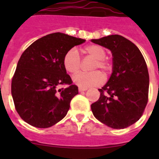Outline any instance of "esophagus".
<instances>
[{"label": "esophagus", "mask_w": 159, "mask_h": 159, "mask_svg": "<svg viewBox=\"0 0 159 159\" xmlns=\"http://www.w3.org/2000/svg\"><path fill=\"white\" fill-rule=\"evenodd\" d=\"M87 88H84V87H79L78 88V91H79L80 92H85V91H87Z\"/></svg>", "instance_id": "obj_1"}]
</instances>
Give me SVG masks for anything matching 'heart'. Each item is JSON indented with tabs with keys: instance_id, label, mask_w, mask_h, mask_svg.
Returning <instances> with one entry per match:
<instances>
[{
	"instance_id": "obj_1",
	"label": "heart",
	"mask_w": 159,
	"mask_h": 159,
	"mask_svg": "<svg viewBox=\"0 0 159 159\" xmlns=\"http://www.w3.org/2000/svg\"><path fill=\"white\" fill-rule=\"evenodd\" d=\"M82 53L96 59V62L92 67V71L97 68H101L106 73H110L112 71V62L106 57V50L102 46L91 44L85 47L82 49ZM62 64L65 70L71 74H76L79 72L82 62L79 53L75 48H72L65 53L62 59ZM72 80L78 87L87 88L102 84L105 81V77L99 71H95L92 72H80L74 76Z\"/></svg>"
}]
</instances>
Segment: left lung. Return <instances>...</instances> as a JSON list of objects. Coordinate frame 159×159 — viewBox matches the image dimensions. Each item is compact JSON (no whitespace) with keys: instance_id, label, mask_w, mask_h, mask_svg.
I'll use <instances>...</instances> for the list:
<instances>
[{"instance_id":"left-lung-1","label":"left lung","mask_w":159,"mask_h":159,"mask_svg":"<svg viewBox=\"0 0 159 159\" xmlns=\"http://www.w3.org/2000/svg\"><path fill=\"white\" fill-rule=\"evenodd\" d=\"M92 42L109 48L113 72L99 89L100 98L92 104L94 116L113 129H125L138 121L148 100L149 76L143 56L131 41L118 34Z\"/></svg>"}]
</instances>
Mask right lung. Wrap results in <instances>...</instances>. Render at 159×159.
<instances>
[{"label":"right lung","instance_id":"1","mask_svg":"<svg viewBox=\"0 0 159 159\" xmlns=\"http://www.w3.org/2000/svg\"><path fill=\"white\" fill-rule=\"evenodd\" d=\"M85 41L53 33L39 39L24 51L12 77L11 94L17 113L26 123L48 128L67 115L78 87L72 84L62 59L67 51ZM59 84L68 87L57 90Z\"/></svg>","mask_w":159,"mask_h":159}]
</instances>
